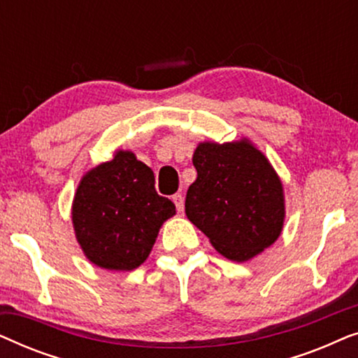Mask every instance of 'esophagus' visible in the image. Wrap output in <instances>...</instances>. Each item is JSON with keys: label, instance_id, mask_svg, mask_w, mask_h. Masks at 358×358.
<instances>
[{"label": "esophagus", "instance_id": "34e87169", "mask_svg": "<svg viewBox=\"0 0 358 358\" xmlns=\"http://www.w3.org/2000/svg\"><path fill=\"white\" fill-rule=\"evenodd\" d=\"M173 202L176 203V208L178 212H184V197L180 194H174L173 195Z\"/></svg>", "mask_w": 358, "mask_h": 358}]
</instances>
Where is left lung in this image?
<instances>
[{
	"mask_svg": "<svg viewBox=\"0 0 358 358\" xmlns=\"http://www.w3.org/2000/svg\"><path fill=\"white\" fill-rule=\"evenodd\" d=\"M197 179L185 197V215L220 254L246 262L280 236L283 185L275 169L248 138L203 141L194 151Z\"/></svg>",
	"mask_w": 358,
	"mask_h": 358,
	"instance_id": "left-lung-1",
	"label": "left lung"
}]
</instances>
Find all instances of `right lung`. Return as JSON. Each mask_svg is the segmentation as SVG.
<instances>
[{
	"label": "right lung",
	"instance_id": "obj_1",
	"mask_svg": "<svg viewBox=\"0 0 358 358\" xmlns=\"http://www.w3.org/2000/svg\"><path fill=\"white\" fill-rule=\"evenodd\" d=\"M173 215L174 203L156 192L153 171L124 150L83 176L71 208L83 252L107 271L141 266Z\"/></svg>",
	"mask_w": 358,
	"mask_h": 358
}]
</instances>
